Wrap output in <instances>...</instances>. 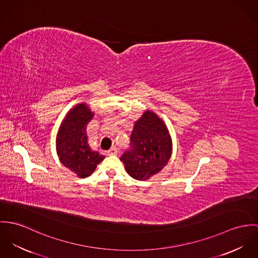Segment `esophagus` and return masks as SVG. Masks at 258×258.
<instances>
[{
	"label": "esophagus",
	"instance_id": "1",
	"mask_svg": "<svg viewBox=\"0 0 258 258\" xmlns=\"http://www.w3.org/2000/svg\"><path fill=\"white\" fill-rule=\"evenodd\" d=\"M118 153V149L116 147H112L109 151H108V154L109 155H116Z\"/></svg>",
	"mask_w": 258,
	"mask_h": 258
}]
</instances>
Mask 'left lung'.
Here are the masks:
<instances>
[{
  "label": "left lung",
  "mask_w": 258,
  "mask_h": 258,
  "mask_svg": "<svg viewBox=\"0 0 258 258\" xmlns=\"http://www.w3.org/2000/svg\"><path fill=\"white\" fill-rule=\"evenodd\" d=\"M132 148L120 161L127 174L136 180H148L161 171L172 154V139L165 122L147 110L136 120L131 135Z\"/></svg>",
  "instance_id": "obj_1"
}]
</instances>
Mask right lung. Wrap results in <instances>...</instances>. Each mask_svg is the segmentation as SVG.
I'll list each match as a JSON object with an SVG mask.
<instances>
[{"mask_svg": "<svg viewBox=\"0 0 258 258\" xmlns=\"http://www.w3.org/2000/svg\"><path fill=\"white\" fill-rule=\"evenodd\" d=\"M94 115L86 103L77 104L66 114L56 135V153L60 162L79 178L90 176L105 158L88 143L87 125Z\"/></svg>", "mask_w": 258, "mask_h": 258, "instance_id": "right-lung-1", "label": "right lung"}]
</instances>
